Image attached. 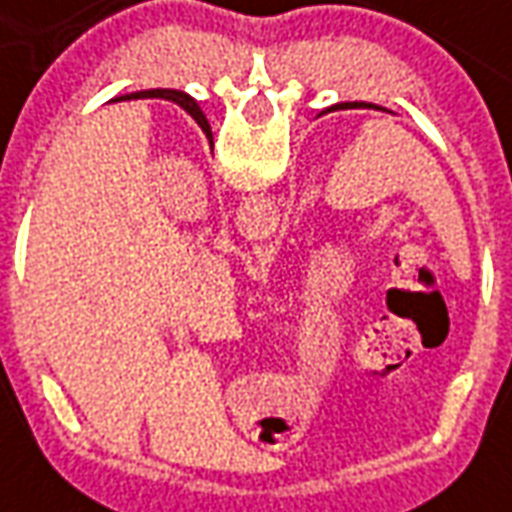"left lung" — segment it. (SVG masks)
I'll list each match as a JSON object with an SVG mask.
<instances>
[{
	"label": "left lung",
	"mask_w": 512,
	"mask_h": 512,
	"mask_svg": "<svg viewBox=\"0 0 512 512\" xmlns=\"http://www.w3.org/2000/svg\"><path fill=\"white\" fill-rule=\"evenodd\" d=\"M339 107H342V104H336L333 110H339ZM344 107H347V104H344ZM350 107H364V104H361V101H355V104H350Z\"/></svg>",
	"instance_id": "left-lung-1"
}]
</instances>
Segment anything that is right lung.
I'll return each instance as SVG.
<instances>
[{
    "mask_svg": "<svg viewBox=\"0 0 512 512\" xmlns=\"http://www.w3.org/2000/svg\"><path fill=\"white\" fill-rule=\"evenodd\" d=\"M134 96H146V99H168L176 101L181 110H187L195 118V123L201 126L206 132V137L212 140V129H209V121H206V115L201 112V107L195 104V99H190L187 93H181V90H143V93H134Z\"/></svg>",
    "mask_w": 512,
    "mask_h": 512,
    "instance_id": "1",
    "label": "right lung"
}]
</instances>
